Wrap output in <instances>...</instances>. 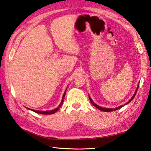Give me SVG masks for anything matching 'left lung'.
<instances>
[{
    "label": "left lung",
    "mask_w": 151,
    "mask_h": 151,
    "mask_svg": "<svg viewBox=\"0 0 151 151\" xmlns=\"http://www.w3.org/2000/svg\"><path fill=\"white\" fill-rule=\"evenodd\" d=\"M138 88H139V85H138L137 88V89H136V91H135V94H134V95L133 96V97L131 98V99L129 100V101L128 102H127V103H126L125 104H124V105H126V104H129V102H131V101L133 99L134 97L135 96V95H136V93H137V92ZM89 98H90V102H91V103L92 104V105H93V106H95L96 108H98V109H100V110H101V111H116V110H117V109H119V108H122V107L123 106V105H122V106H119V107H117V108H114V109H113V108H102V107L99 106H98V105H97V104H95L94 102H93L92 100L91 99V98L90 97V96H89Z\"/></svg>",
    "instance_id": "1"
}]
</instances>
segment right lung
<instances>
[{
  "mask_svg": "<svg viewBox=\"0 0 151 151\" xmlns=\"http://www.w3.org/2000/svg\"><path fill=\"white\" fill-rule=\"evenodd\" d=\"M65 93H66V91L65 92V93H64V94H63V99H62V100H61V104H60V105L59 106V107L58 108H55V109H53V110H50V111H38V110H34V109H29V108H28V109H30V110H32V111H34V112H35V113H37V114H54V113H55L56 111H57L59 110V109L61 108V106H62V104H63V98H65Z\"/></svg>",
  "mask_w": 151,
  "mask_h": 151,
  "instance_id": "add662e5",
  "label": "right lung"
}]
</instances>
